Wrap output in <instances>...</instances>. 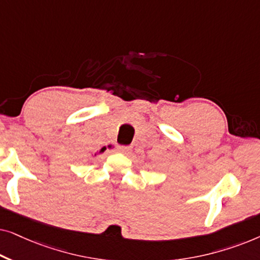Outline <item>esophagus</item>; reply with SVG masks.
<instances>
[{
    "label": "esophagus",
    "instance_id": "esophagus-1",
    "mask_svg": "<svg viewBox=\"0 0 260 260\" xmlns=\"http://www.w3.org/2000/svg\"><path fill=\"white\" fill-rule=\"evenodd\" d=\"M118 151L122 152V154H127V152L131 151V147H127V145H119Z\"/></svg>",
    "mask_w": 260,
    "mask_h": 260
}]
</instances>
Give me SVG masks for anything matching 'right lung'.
I'll return each mask as SVG.
<instances>
[{"label":"right lung","mask_w":260,"mask_h":260,"mask_svg":"<svg viewBox=\"0 0 260 260\" xmlns=\"http://www.w3.org/2000/svg\"><path fill=\"white\" fill-rule=\"evenodd\" d=\"M101 152H103V149H102V150H101V151H99V154H101ZM97 154H98V152H95V154H94V156H95V155H97Z\"/></svg>","instance_id":"right-lung-1"}]
</instances>
